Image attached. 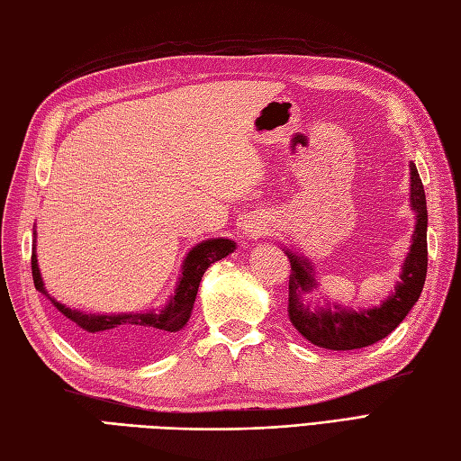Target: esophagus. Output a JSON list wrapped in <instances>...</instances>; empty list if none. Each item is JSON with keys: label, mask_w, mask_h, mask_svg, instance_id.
Returning a JSON list of instances; mask_svg holds the SVG:
<instances>
[{"label": "esophagus", "mask_w": 461, "mask_h": 461, "mask_svg": "<svg viewBox=\"0 0 461 461\" xmlns=\"http://www.w3.org/2000/svg\"><path fill=\"white\" fill-rule=\"evenodd\" d=\"M242 234L249 239H258L262 234V227H258V224H244Z\"/></svg>", "instance_id": "esophagus-1"}]
</instances>
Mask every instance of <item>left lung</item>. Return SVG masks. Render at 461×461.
I'll list each match as a JSON object with an SVG mask.
<instances>
[{
	"instance_id": "8db88e82",
	"label": "left lung",
	"mask_w": 461,
	"mask_h": 461,
	"mask_svg": "<svg viewBox=\"0 0 461 461\" xmlns=\"http://www.w3.org/2000/svg\"><path fill=\"white\" fill-rule=\"evenodd\" d=\"M411 167V207L417 215L412 244L405 258L401 272V282L395 285V294L387 297L379 307L352 311L340 305L311 309L309 303H303V295L311 294L317 287L315 272L311 262L295 252L285 250L291 262L289 276V321L305 339L327 350H356L385 339L395 330L409 315L414 303L419 301L429 266V249H426V195L417 166Z\"/></svg>"
}]
</instances>
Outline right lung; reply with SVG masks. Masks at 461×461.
Here are the masks:
<instances>
[{"instance_id": "obj_1", "label": "right lung", "mask_w": 461, "mask_h": 461, "mask_svg": "<svg viewBox=\"0 0 461 461\" xmlns=\"http://www.w3.org/2000/svg\"><path fill=\"white\" fill-rule=\"evenodd\" d=\"M234 249H237V244L229 239H211L194 246L185 256L176 294L160 312L150 311L121 312V315H92V312L66 307L52 297L49 299L72 322L77 340L84 346L119 357L149 356L158 350L170 336L185 327L189 317H192L201 277H203L211 264L222 260L224 256L234 252ZM31 269L35 287L41 294L49 295L42 284L35 250L31 256Z\"/></svg>"}]
</instances>
